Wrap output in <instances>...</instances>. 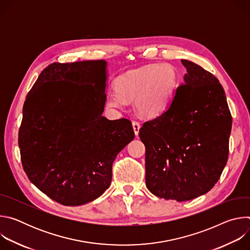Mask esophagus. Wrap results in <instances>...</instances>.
<instances>
[{"mask_svg": "<svg viewBox=\"0 0 250 250\" xmlns=\"http://www.w3.org/2000/svg\"><path fill=\"white\" fill-rule=\"evenodd\" d=\"M132 127H133L135 135L137 136V134L139 132V128H140V124L137 121H132Z\"/></svg>", "mask_w": 250, "mask_h": 250, "instance_id": "1", "label": "esophagus"}]
</instances>
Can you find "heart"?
Returning <instances> with one entry per match:
<instances>
[{
	"label": "heart",
	"instance_id": "obj_1",
	"mask_svg": "<svg viewBox=\"0 0 250 250\" xmlns=\"http://www.w3.org/2000/svg\"><path fill=\"white\" fill-rule=\"evenodd\" d=\"M176 84V73L168 64H152L128 71L117 79V90L106 94L105 104L125 109L134 100L135 109L145 117L153 118L169 104Z\"/></svg>",
	"mask_w": 250,
	"mask_h": 250
}]
</instances>
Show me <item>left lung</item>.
<instances>
[{
  "mask_svg": "<svg viewBox=\"0 0 250 250\" xmlns=\"http://www.w3.org/2000/svg\"><path fill=\"white\" fill-rule=\"evenodd\" d=\"M187 69L169 108L146 122L139 137L146 146V182L155 196L177 202L208 193L229 158L232 118L224 88L200 65Z\"/></svg>",
  "mask_w": 250,
  "mask_h": 250,
  "instance_id": "1",
  "label": "left lung"
}]
</instances>
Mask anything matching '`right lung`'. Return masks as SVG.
I'll return each instance as SVG.
<instances>
[{
	"mask_svg": "<svg viewBox=\"0 0 250 250\" xmlns=\"http://www.w3.org/2000/svg\"><path fill=\"white\" fill-rule=\"evenodd\" d=\"M104 60L46 66L28 92L19 130L23 170L55 202L80 206L110 187L118 153L134 138L131 122L103 117Z\"/></svg>",
	"mask_w": 250,
	"mask_h": 250,
	"instance_id": "add662e5",
	"label": "right lung"
}]
</instances>
